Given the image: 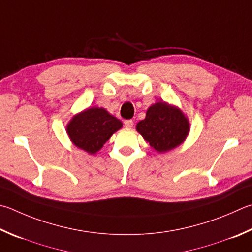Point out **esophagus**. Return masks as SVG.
I'll use <instances>...</instances> for the list:
<instances>
[{"instance_id":"obj_1","label":"esophagus","mask_w":252,"mask_h":252,"mask_svg":"<svg viewBox=\"0 0 252 252\" xmlns=\"http://www.w3.org/2000/svg\"><path fill=\"white\" fill-rule=\"evenodd\" d=\"M125 126L127 129H131V127H133V121L132 120H126L125 121Z\"/></svg>"}]
</instances>
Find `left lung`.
<instances>
[{"label":"left lung","instance_id":"left-lung-1","mask_svg":"<svg viewBox=\"0 0 252 252\" xmlns=\"http://www.w3.org/2000/svg\"><path fill=\"white\" fill-rule=\"evenodd\" d=\"M190 130L189 118L180 108L165 101H158L146 110L145 119L136 125V131L158 153L180 146Z\"/></svg>","mask_w":252,"mask_h":252}]
</instances>
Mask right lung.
Masks as SVG:
<instances>
[{"label":"right lung","instance_id":"1","mask_svg":"<svg viewBox=\"0 0 252 252\" xmlns=\"http://www.w3.org/2000/svg\"><path fill=\"white\" fill-rule=\"evenodd\" d=\"M121 127L122 122L106 109L90 107L70 119L66 132L72 144L94 155Z\"/></svg>","mask_w":252,"mask_h":252}]
</instances>
